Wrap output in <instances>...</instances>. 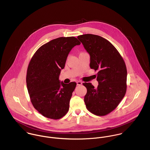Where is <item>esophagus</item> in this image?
<instances>
[{"mask_svg":"<svg viewBox=\"0 0 150 150\" xmlns=\"http://www.w3.org/2000/svg\"><path fill=\"white\" fill-rule=\"evenodd\" d=\"M82 84V82L81 81H77V86H81Z\"/></svg>","mask_w":150,"mask_h":150,"instance_id":"34e87169","label":"esophagus"}]
</instances>
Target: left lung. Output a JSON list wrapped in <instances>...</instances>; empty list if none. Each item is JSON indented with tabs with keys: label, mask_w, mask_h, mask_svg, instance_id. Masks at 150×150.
<instances>
[{
	"label": "left lung",
	"mask_w": 150,
	"mask_h": 150,
	"mask_svg": "<svg viewBox=\"0 0 150 150\" xmlns=\"http://www.w3.org/2000/svg\"><path fill=\"white\" fill-rule=\"evenodd\" d=\"M90 55V67L98 70L95 88L90 83L84 97L86 108L99 116L109 114L118 106L127 91V70L125 62L115 47L103 38L86 34L79 36Z\"/></svg>",
	"instance_id": "left-lung-1"
}]
</instances>
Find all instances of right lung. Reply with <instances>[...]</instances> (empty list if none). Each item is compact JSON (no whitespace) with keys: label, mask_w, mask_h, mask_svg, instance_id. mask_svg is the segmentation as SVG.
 Masks as SVG:
<instances>
[{"label":"right lung","mask_w":150,"mask_h":150,"mask_svg":"<svg viewBox=\"0 0 150 150\" xmlns=\"http://www.w3.org/2000/svg\"><path fill=\"white\" fill-rule=\"evenodd\" d=\"M81 43L74 37H61L41 46L27 70L26 85L33 106L43 116L60 119L67 112L76 83L59 80L71 50Z\"/></svg>","instance_id":"1"}]
</instances>
